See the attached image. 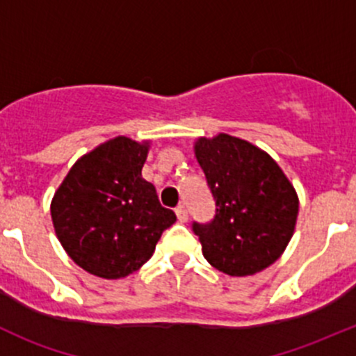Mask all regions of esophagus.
Returning <instances> with one entry per match:
<instances>
[{
	"mask_svg": "<svg viewBox=\"0 0 356 356\" xmlns=\"http://www.w3.org/2000/svg\"><path fill=\"white\" fill-rule=\"evenodd\" d=\"M175 215H177V220L182 222V224H184V222H188V210H186L182 204L181 207L175 208Z\"/></svg>",
	"mask_w": 356,
	"mask_h": 356,
	"instance_id": "esophagus-1",
	"label": "esophagus"
}]
</instances>
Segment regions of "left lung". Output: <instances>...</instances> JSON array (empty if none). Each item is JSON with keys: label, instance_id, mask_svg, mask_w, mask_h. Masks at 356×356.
Returning a JSON list of instances; mask_svg holds the SVG:
<instances>
[{"label": "left lung", "instance_id": "obj_1", "mask_svg": "<svg viewBox=\"0 0 356 356\" xmlns=\"http://www.w3.org/2000/svg\"><path fill=\"white\" fill-rule=\"evenodd\" d=\"M195 155L217 207L213 220L193 222L203 257L234 277L267 268L296 225L300 201L289 179L268 153L234 136L200 138Z\"/></svg>", "mask_w": 356, "mask_h": 356}]
</instances>
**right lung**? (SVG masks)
<instances>
[{"label":"right lung","instance_id":"right-lung-1","mask_svg":"<svg viewBox=\"0 0 356 356\" xmlns=\"http://www.w3.org/2000/svg\"><path fill=\"white\" fill-rule=\"evenodd\" d=\"M148 149V141L110 139L79 158L53 196L56 238L89 274L120 279L136 272L175 222L141 175Z\"/></svg>","mask_w":356,"mask_h":356}]
</instances>
